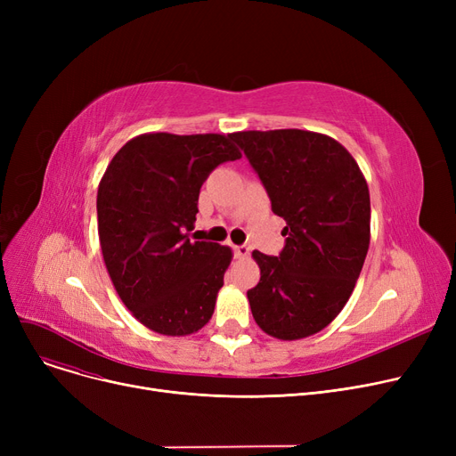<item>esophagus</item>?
I'll use <instances>...</instances> for the list:
<instances>
[{
  "label": "esophagus",
  "instance_id": "esophagus-1",
  "mask_svg": "<svg viewBox=\"0 0 456 456\" xmlns=\"http://www.w3.org/2000/svg\"><path fill=\"white\" fill-rule=\"evenodd\" d=\"M232 251H234L236 258H248V255H249L248 246H232Z\"/></svg>",
  "mask_w": 456,
  "mask_h": 456
}]
</instances>
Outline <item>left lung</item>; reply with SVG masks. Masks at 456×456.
<instances>
[{
  "mask_svg": "<svg viewBox=\"0 0 456 456\" xmlns=\"http://www.w3.org/2000/svg\"><path fill=\"white\" fill-rule=\"evenodd\" d=\"M273 214L286 222L279 256L253 251L260 281L248 292L256 325L279 340L325 329L349 301L370 248V190L334 138L301 129L240 131Z\"/></svg>",
  "mask_w": 456,
  "mask_h": 456,
  "instance_id": "8db88e82",
  "label": "left lung"
}]
</instances>
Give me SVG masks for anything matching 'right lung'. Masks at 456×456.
Here are the masks:
<instances>
[{
	"label": "right lung",
	"instance_id": "obj_1",
	"mask_svg": "<svg viewBox=\"0 0 456 456\" xmlns=\"http://www.w3.org/2000/svg\"><path fill=\"white\" fill-rule=\"evenodd\" d=\"M231 134L143 133L109 162L98 188V232L107 272L131 314L164 337L208 323L232 251L191 242L201 184L240 159Z\"/></svg>",
	"mask_w": 456,
	"mask_h": 456
}]
</instances>
